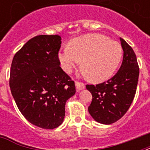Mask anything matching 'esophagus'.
Here are the masks:
<instances>
[{"label": "esophagus", "mask_w": 150, "mask_h": 150, "mask_svg": "<svg viewBox=\"0 0 150 150\" xmlns=\"http://www.w3.org/2000/svg\"><path fill=\"white\" fill-rule=\"evenodd\" d=\"M75 86H76V89L78 91H80V90H82L83 89H85V85L82 82H75Z\"/></svg>", "instance_id": "esophagus-1"}]
</instances>
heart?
I'll return each instance as SVG.
<instances>
[{"label": "heart", "instance_id": "obj_1", "mask_svg": "<svg viewBox=\"0 0 150 150\" xmlns=\"http://www.w3.org/2000/svg\"><path fill=\"white\" fill-rule=\"evenodd\" d=\"M122 57L117 41L100 34H87L71 41L58 54L61 68L71 72L82 61V68L91 81L103 82L116 71Z\"/></svg>", "mask_w": 150, "mask_h": 150}]
</instances>
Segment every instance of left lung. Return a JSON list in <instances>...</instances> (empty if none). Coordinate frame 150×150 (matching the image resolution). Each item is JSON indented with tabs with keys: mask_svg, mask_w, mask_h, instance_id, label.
I'll use <instances>...</instances> for the list:
<instances>
[{
	"mask_svg": "<svg viewBox=\"0 0 150 150\" xmlns=\"http://www.w3.org/2000/svg\"><path fill=\"white\" fill-rule=\"evenodd\" d=\"M124 51L123 61L119 71L107 82L96 86L86 85L93 96L89 112L96 121L110 125L125 114L135 97L139 68L133 49L120 38Z\"/></svg>",
	"mask_w": 150,
	"mask_h": 150,
	"instance_id": "8db88e82",
	"label": "left lung"
}]
</instances>
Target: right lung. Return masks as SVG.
Masks as SVG:
<instances>
[{"mask_svg":"<svg viewBox=\"0 0 150 150\" xmlns=\"http://www.w3.org/2000/svg\"><path fill=\"white\" fill-rule=\"evenodd\" d=\"M58 35L29 40L13 57L10 89L17 107L34 125L54 129L65 116V103L75 93L74 81L60 67Z\"/></svg>","mask_w":150,"mask_h":150,"instance_id":"1","label":"right lung"}]
</instances>
